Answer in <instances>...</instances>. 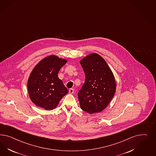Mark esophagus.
I'll return each mask as SVG.
<instances>
[{
    "mask_svg": "<svg viewBox=\"0 0 156 156\" xmlns=\"http://www.w3.org/2000/svg\"><path fill=\"white\" fill-rule=\"evenodd\" d=\"M69 93L70 94H73L74 93V89H69Z\"/></svg>",
    "mask_w": 156,
    "mask_h": 156,
    "instance_id": "1",
    "label": "esophagus"
}]
</instances>
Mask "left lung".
<instances>
[{
	"instance_id": "left-lung-1",
	"label": "left lung",
	"mask_w": 156,
	"mask_h": 156,
	"mask_svg": "<svg viewBox=\"0 0 156 156\" xmlns=\"http://www.w3.org/2000/svg\"><path fill=\"white\" fill-rule=\"evenodd\" d=\"M85 74V83L78 93L80 107L88 113L104 110L116 90L113 73L104 58L93 53L80 60Z\"/></svg>"
}]
</instances>
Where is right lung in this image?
I'll return each instance as SVG.
<instances>
[{
	"instance_id": "obj_1",
	"label": "right lung",
	"mask_w": 156,
	"mask_h": 156,
	"mask_svg": "<svg viewBox=\"0 0 156 156\" xmlns=\"http://www.w3.org/2000/svg\"><path fill=\"white\" fill-rule=\"evenodd\" d=\"M66 62V59L50 55L35 66L28 78L27 89L29 97L36 106L47 110L55 109L68 93L58 76Z\"/></svg>"
}]
</instances>
